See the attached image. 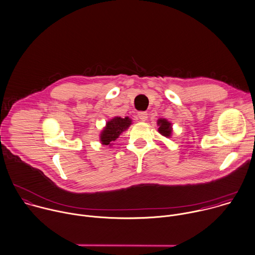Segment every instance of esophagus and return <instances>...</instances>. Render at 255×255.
<instances>
[{"label": "esophagus", "mask_w": 255, "mask_h": 255, "mask_svg": "<svg viewBox=\"0 0 255 255\" xmlns=\"http://www.w3.org/2000/svg\"><path fill=\"white\" fill-rule=\"evenodd\" d=\"M137 117L141 122H145L147 119V114H146V112H139V113H137Z\"/></svg>", "instance_id": "1"}]
</instances>
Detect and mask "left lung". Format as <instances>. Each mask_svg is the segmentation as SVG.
Masks as SVG:
<instances>
[{
    "mask_svg": "<svg viewBox=\"0 0 255 255\" xmlns=\"http://www.w3.org/2000/svg\"><path fill=\"white\" fill-rule=\"evenodd\" d=\"M157 126H158V132L162 134L165 137H170L172 132V127L171 124L165 120V119H159L157 120Z\"/></svg>",
    "mask_w": 255,
    "mask_h": 255,
    "instance_id": "1",
    "label": "left lung"
}]
</instances>
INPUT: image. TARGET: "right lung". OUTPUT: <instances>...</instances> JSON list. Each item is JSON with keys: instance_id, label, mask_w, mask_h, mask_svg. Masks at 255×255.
Returning a JSON list of instances; mask_svg holds the SVG:
<instances>
[{"instance_id": "1", "label": "right lung", "mask_w": 255, "mask_h": 255, "mask_svg": "<svg viewBox=\"0 0 255 255\" xmlns=\"http://www.w3.org/2000/svg\"><path fill=\"white\" fill-rule=\"evenodd\" d=\"M130 125L131 120L128 117L124 119L116 117L110 120L101 132V142L106 145H112V142L115 141L123 131L127 130Z\"/></svg>"}]
</instances>
